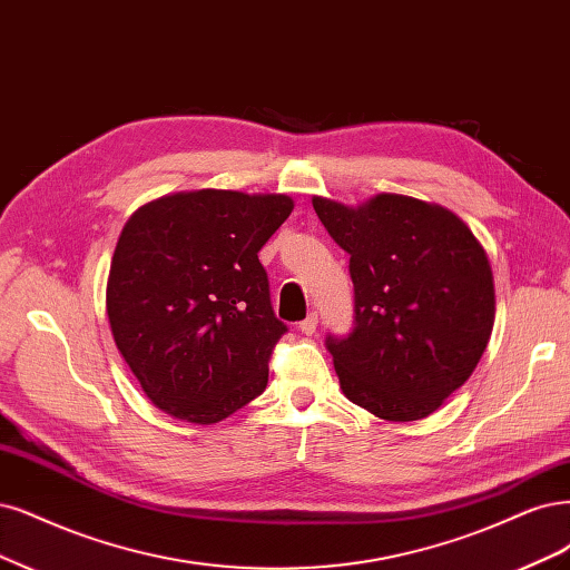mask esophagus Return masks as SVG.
Listing matches in <instances>:
<instances>
[{"instance_id": "esophagus-1", "label": "esophagus", "mask_w": 570, "mask_h": 570, "mask_svg": "<svg viewBox=\"0 0 570 570\" xmlns=\"http://www.w3.org/2000/svg\"><path fill=\"white\" fill-rule=\"evenodd\" d=\"M316 327H318V316H316V313H311L308 318H304V321L299 323V332H302V335H313V332H316Z\"/></svg>"}]
</instances>
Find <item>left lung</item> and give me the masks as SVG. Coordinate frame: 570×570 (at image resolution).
I'll return each mask as SVG.
<instances>
[{"instance_id": "1", "label": "left lung", "mask_w": 570, "mask_h": 570, "mask_svg": "<svg viewBox=\"0 0 570 570\" xmlns=\"http://www.w3.org/2000/svg\"><path fill=\"white\" fill-rule=\"evenodd\" d=\"M311 203L351 254L356 327L327 337L344 396L386 422L429 417L469 380L493 332L483 245L455 212L410 195Z\"/></svg>"}]
</instances>
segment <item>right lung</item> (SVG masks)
<instances>
[{"label": "right lung", "instance_id": "add662e5", "mask_svg": "<svg viewBox=\"0 0 570 570\" xmlns=\"http://www.w3.org/2000/svg\"><path fill=\"white\" fill-rule=\"evenodd\" d=\"M285 193L200 188L136 209L117 238L106 313L148 401L217 424L257 399L285 335L257 252L289 217Z\"/></svg>", "mask_w": 570, "mask_h": 570}]
</instances>
